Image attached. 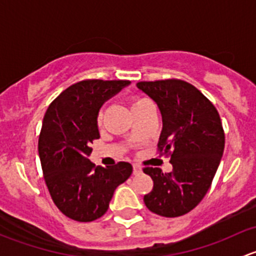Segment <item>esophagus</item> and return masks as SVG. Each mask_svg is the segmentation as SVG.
Returning <instances> with one entry per match:
<instances>
[{"label":"esophagus","instance_id":"34e87169","mask_svg":"<svg viewBox=\"0 0 256 256\" xmlns=\"http://www.w3.org/2000/svg\"><path fill=\"white\" fill-rule=\"evenodd\" d=\"M142 174V168H141L140 166H138V164H134V174Z\"/></svg>","mask_w":256,"mask_h":256}]
</instances>
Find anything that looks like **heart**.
I'll use <instances>...</instances> for the list:
<instances>
[{"label": "heart", "instance_id": "obj_1", "mask_svg": "<svg viewBox=\"0 0 256 256\" xmlns=\"http://www.w3.org/2000/svg\"><path fill=\"white\" fill-rule=\"evenodd\" d=\"M146 102H147L146 99H136V100H134V102H132V108L138 106V105L146 104ZM98 122L102 124V115H100L99 118H98Z\"/></svg>", "mask_w": 256, "mask_h": 256}]
</instances>
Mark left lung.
<instances>
[{"instance_id": "obj_1", "label": "left lung", "mask_w": 256, "mask_h": 256, "mask_svg": "<svg viewBox=\"0 0 256 256\" xmlns=\"http://www.w3.org/2000/svg\"><path fill=\"white\" fill-rule=\"evenodd\" d=\"M136 86L158 106V148L171 154L174 167L170 174L158 167L144 170L154 180L144 202L158 216H183L203 200L220 164L226 140L220 118L207 98L183 80L140 82Z\"/></svg>"}]
</instances>
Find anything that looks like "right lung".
Instances as JSON below:
<instances>
[{
	"label": "right lung",
	"instance_id": "right-lung-1",
	"mask_svg": "<svg viewBox=\"0 0 256 256\" xmlns=\"http://www.w3.org/2000/svg\"><path fill=\"white\" fill-rule=\"evenodd\" d=\"M131 82L82 80L49 105L38 141V154L52 200L76 222H92L106 213L114 192L132 174L128 162L95 166L90 144L100 138L98 116L102 105Z\"/></svg>",
	"mask_w": 256,
	"mask_h": 256
}]
</instances>
